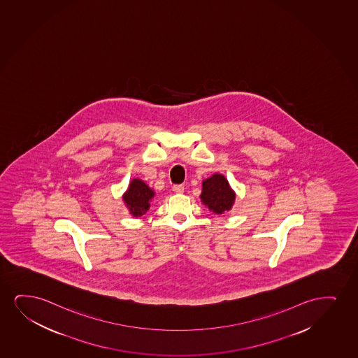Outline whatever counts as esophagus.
I'll return each mask as SVG.
<instances>
[{"mask_svg":"<svg viewBox=\"0 0 358 358\" xmlns=\"http://www.w3.org/2000/svg\"><path fill=\"white\" fill-rule=\"evenodd\" d=\"M172 191L177 193V194H182L185 192V187L182 186V185H175V186L172 187Z\"/></svg>","mask_w":358,"mask_h":358,"instance_id":"esophagus-1","label":"esophagus"}]
</instances>
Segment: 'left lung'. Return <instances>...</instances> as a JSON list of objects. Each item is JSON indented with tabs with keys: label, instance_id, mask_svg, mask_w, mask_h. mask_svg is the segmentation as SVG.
I'll list each match as a JSON object with an SVG mask.
<instances>
[{
	"label": "left lung",
	"instance_id": "obj_1",
	"mask_svg": "<svg viewBox=\"0 0 358 358\" xmlns=\"http://www.w3.org/2000/svg\"><path fill=\"white\" fill-rule=\"evenodd\" d=\"M200 199L214 214H226L234 205L236 192L222 173H214L203 181Z\"/></svg>",
	"mask_w": 358,
	"mask_h": 358
}]
</instances>
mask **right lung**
Returning a JSON list of instances; mask_svg holds the SVG:
<instances>
[{"label":"right lung","mask_w":358,"mask_h":358,"mask_svg":"<svg viewBox=\"0 0 358 358\" xmlns=\"http://www.w3.org/2000/svg\"><path fill=\"white\" fill-rule=\"evenodd\" d=\"M154 195L155 192L145 182L140 178H134L131 180L129 188L122 194V200L130 214L135 217H140L148 211Z\"/></svg>","instance_id":"1"}]
</instances>
